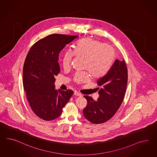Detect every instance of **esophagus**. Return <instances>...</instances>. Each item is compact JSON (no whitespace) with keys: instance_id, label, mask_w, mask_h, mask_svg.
Masks as SVG:
<instances>
[{"instance_id":"1","label":"esophagus","mask_w":157,"mask_h":157,"mask_svg":"<svg viewBox=\"0 0 157 157\" xmlns=\"http://www.w3.org/2000/svg\"><path fill=\"white\" fill-rule=\"evenodd\" d=\"M74 95H75V96H77V97H82V94L81 93H78V92H75L74 93Z\"/></svg>"}]
</instances>
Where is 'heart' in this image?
<instances>
[{
	"label": "heart",
	"instance_id": "1",
	"mask_svg": "<svg viewBox=\"0 0 157 157\" xmlns=\"http://www.w3.org/2000/svg\"><path fill=\"white\" fill-rule=\"evenodd\" d=\"M76 56L85 59L84 67L93 78L103 76L110 67L114 58V50L110 45L93 39H85L76 44L74 50ZM73 53L66 51L62 58V66L67 69L70 67ZM74 80L78 83L89 80V74L86 72H76Z\"/></svg>",
	"mask_w": 157,
	"mask_h": 157
}]
</instances>
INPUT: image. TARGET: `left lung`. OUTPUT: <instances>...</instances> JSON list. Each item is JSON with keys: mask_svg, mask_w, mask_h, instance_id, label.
I'll return each instance as SVG.
<instances>
[{"mask_svg": "<svg viewBox=\"0 0 157 157\" xmlns=\"http://www.w3.org/2000/svg\"><path fill=\"white\" fill-rule=\"evenodd\" d=\"M127 69L125 61L116 59L109 70L97 83L102 86L97 101L84 96L87 101L83 115L90 122L99 124L110 119L123 102L127 87Z\"/></svg>", "mask_w": 157, "mask_h": 157, "instance_id": "obj_1", "label": "left lung"}]
</instances>
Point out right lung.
<instances>
[{"label":"right lung","instance_id":"1","mask_svg":"<svg viewBox=\"0 0 157 157\" xmlns=\"http://www.w3.org/2000/svg\"><path fill=\"white\" fill-rule=\"evenodd\" d=\"M78 36L52 34L35 43L26 56L23 84L34 113L45 121L57 118L71 97V90L55 89V76L60 72L59 54Z\"/></svg>","mask_w":157,"mask_h":157}]
</instances>
